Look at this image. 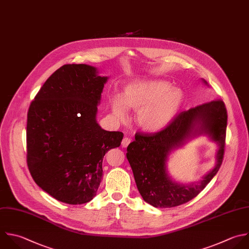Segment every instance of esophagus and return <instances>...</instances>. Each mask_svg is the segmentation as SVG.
<instances>
[{"label":"esophagus","mask_w":249,"mask_h":249,"mask_svg":"<svg viewBox=\"0 0 249 249\" xmlns=\"http://www.w3.org/2000/svg\"><path fill=\"white\" fill-rule=\"evenodd\" d=\"M131 142V140H130V138H128V137H124V139H123V141H122V146L124 147V148H126L128 145H129V143Z\"/></svg>","instance_id":"obj_1"}]
</instances>
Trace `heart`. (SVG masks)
Returning a JSON list of instances; mask_svg holds the SVG:
<instances>
[{"mask_svg": "<svg viewBox=\"0 0 249 249\" xmlns=\"http://www.w3.org/2000/svg\"><path fill=\"white\" fill-rule=\"evenodd\" d=\"M113 114L120 119L126 116L127 108L136 111L138 125L147 132L165 129L181 112L185 95L182 90L161 80H137L128 83L123 95L109 96Z\"/></svg>", "mask_w": 249, "mask_h": 249, "instance_id": "1", "label": "heart"}]
</instances>
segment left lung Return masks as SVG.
<instances>
[{
  "mask_svg": "<svg viewBox=\"0 0 249 249\" xmlns=\"http://www.w3.org/2000/svg\"><path fill=\"white\" fill-rule=\"evenodd\" d=\"M205 86L208 84L202 79ZM227 111L222 100L180 113L165 129L153 133H136L127 147L126 158L137 189L143 199L154 207H174L196 197L218 172L224 155ZM207 136L217 145L213 168L197 182H176L168 173L170 154L192 139Z\"/></svg>",
  "mask_w": 249,
  "mask_h": 249,
  "instance_id": "8db88e82",
  "label": "left lung"
}]
</instances>
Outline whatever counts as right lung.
Wrapping results in <instances>:
<instances>
[{
  "label": "right lung",
  "instance_id": "right-lung-1",
  "mask_svg": "<svg viewBox=\"0 0 249 249\" xmlns=\"http://www.w3.org/2000/svg\"><path fill=\"white\" fill-rule=\"evenodd\" d=\"M108 77L87 64H66L44 84L27 115V164L36 184L68 204L90 201L102 179L105 154L124 133L97 123Z\"/></svg>",
  "mask_w": 249,
  "mask_h": 249
}]
</instances>
